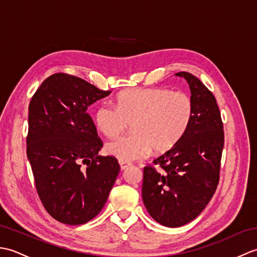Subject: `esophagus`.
I'll list each match as a JSON object with an SVG mask.
<instances>
[{
    "label": "esophagus",
    "instance_id": "esophagus-1",
    "mask_svg": "<svg viewBox=\"0 0 257 257\" xmlns=\"http://www.w3.org/2000/svg\"><path fill=\"white\" fill-rule=\"evenodd\" d=\"M119 165H120V169H121V170H124V169H127L128 167L132 166V163H130V162H127V161L119 160Z\"/></svg>",
    "mask_w": 257,
    "mask_h": 257
}]
</instances>
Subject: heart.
<instances>
[{
	"instance_id": "obj_1",
	"label": "heart",
	"mask_w": 257,
	"mask_h": 257,
	"mask_svg": "<svg viewBox=\"0 0 257 257\" xmlns=\"http://www.w3.org/2000/svg\"><path fill=\"white\" fill-rule=\"evenodd\" d=\"M193 100L182 91L167 88H133L119 92L116 106L102 102L95 122L108 138L117 137L133 123V135L107 144L106 151L119 160L134 161L154 149L163 154L173 148L188 132L193 119Z\"/></svg>"
}]
</instances>
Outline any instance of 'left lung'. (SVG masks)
I'll use <instances>...</instances> for the list:
<instances>
[{
  "instance_id": "8db88e82",
  "label": "left lung",
  "mask_w": 257,
  "mask_h": 257,
  "mask_svg": "<svg viewBox=\"0 0 257 257\" xmlns=\"http://www.w3.org/2000/svg\"><path fill=\"white\" fill-rule=\"evenodd\" d=\"M188 81L194 113L179 143L144 168L143 200L154 220L179 227L194 220L212 199L220 180L224 132L215 97L194 75ZM157 165V167L154 166Z\"/></svg>"
}]
</instances>
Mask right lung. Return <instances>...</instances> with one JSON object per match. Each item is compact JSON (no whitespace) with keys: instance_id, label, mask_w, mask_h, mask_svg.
<instances>
[{"instance_id":"obj_1","label":"right lung","mask_w":257,"mask_h":257,"mask_svg":"<svg viewBox=\"0 0 257 257\" xmlns=\"http://www.w3.org/2000/svg\"><path fill=\"white\" fill-rule=\"evenodd\" d=\"M110 92L57 73L43 81L31 99L27 159L45 210L64 224L94 219L120 171L116 158L98 156L102 141L87 113L91 103Z\"/></svg>"}]
</instances>
